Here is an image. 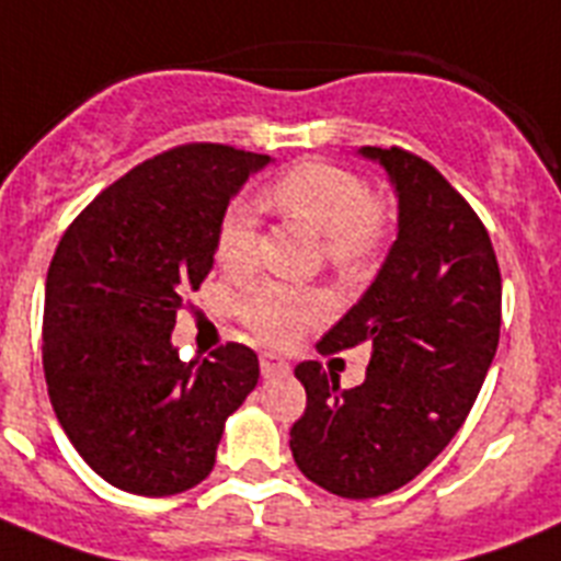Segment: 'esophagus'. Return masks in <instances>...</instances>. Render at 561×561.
Returning <instances> with one entry per match:
<instances>
[{
	"instance_id": "1",
	"label": "esophagus",
	"mask_w": 561,
	"mask_h": 561,
	"mask_svg": "<svg viewBox=\"0 0 561 561\" xmlns=\"http://www.w3.org/2000/svg\"><path fill=\"white\" fill-rule=\"evenodd\" d=\"M260 367H262V375H265V378H274V375L290 373V364H287L285 358H279V355H274V353H262L260 355Z\"/></svg>"
}]
</instances>
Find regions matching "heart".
<instances>
[{"instance_id": "b5f03b06", "label": "heart", "mask_w": 561, "mask_h": 561, "mask_svg": "<svg viewBox=\"0 0 561 561\" xmlns=\"http://www.w3.org/2000/svg\"><path fill=\"white\" fill-rule=\"evenodd\" d=\"M267 199L279 214L299 220L324 237L328 260L341 271L358 267L383 242L389 214L381 199L369 197V186L344 165L324 160H301L267 188ZM260 211L248 199H233L222 211L214 256L231 276L248 274L256 262ZM328 313V299L319 290L287 285H262L248 294L240 316L251 333L271 344H287L301 328Z\"/></svg>"}]
</instances>
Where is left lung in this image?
<instances>
[{
	"mask_svg": "<svg viewBox=\"0 0 561 561\" xmlns=\"http://www.w3.org/2000/svg\"><path fill=\"white\" fill-rule=\"evenodd\" d=\"M398 197V237L381 271L321 355L369 344L362 387L301 362L305 415L290 428L299 471L330 494L369 500L435 460L477 401L500 341L503 279L489 231L435 165L398 146H362Z\"/></svg>",
	"mask_w": 561,
	"mask_h": 561,
	"instance_id": "1",
	"label": "left lung"
}]
</instances>
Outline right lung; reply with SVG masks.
I'll use <instances>...</instances> for the list:
<instances>
[{
	"label": "right lung",
	"instance_id": "right-lung-1",
	"mask_svg": "<svg viewBox=\"0 0 561 561\" xmlns=\"http://www.w3.org/2000/svg\"><path fill=\"white\" fill-rule=\"evenodd\" d=\"M267 163L222 144L154 154L92 199L53 253L47 392L78 455L115 489L169 496L203 483L228 415L260 381L245 344L180 362L172 330L214 267L222 211Z\"/></svg>",
	"mask_w": 561,
	"mask_h": 561
}]
</instances>
